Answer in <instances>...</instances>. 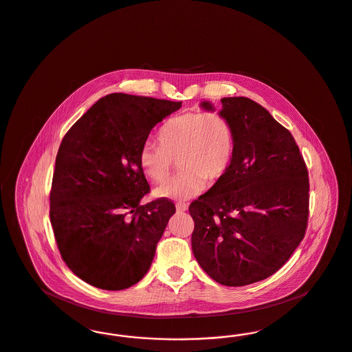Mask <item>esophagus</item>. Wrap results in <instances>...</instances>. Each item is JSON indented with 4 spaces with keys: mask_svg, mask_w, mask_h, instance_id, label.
Returning a JSON list of instances; mask_svg holds the SVG:
<instances>
[{
    "mask_svg": "<svg viewBox=\"0 0 352 352\" xmlns=\"http://www.w3.org/2000/svg\"><path fill=\"white\" fill-rule=\"evenodd\" d=\"M175 208H177V211H179V212H184V211H187L188 204H186V203H177V204H175Z\"/></svg>",
    "mask_w": 352,
    "mask_h": 352,
    "instance_id": "esophagus-1",
    "label": "esophagus"
}]
</instances>
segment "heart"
I'll return each instance as SVG.
<instances>
[{
  "instance_id": "b5f03b06",
  "label": "heart",
  "mask_w": 352,
  "mask_h": 352,
  "mask_svg": "<svg viewBox=\"0 0 352 352\" xmlns=\"http://www.w3.org/2000/svg\"><path fill=\"white\" fill-rule=\"evenodd\" d=\"M158 144L146 142L138 154L142 173L164 181L173 160L179 158L178 175L153 191L155 198L186 201L199 195L207 181H221L232 165L236 137L231 121L218 112H186L168 120L158 131Z\"/></svg>"
}]
</instances>
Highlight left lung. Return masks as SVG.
Instances as JSON below:
<instances>
[{"mask_svg": "<svg viewBox=\"0 0 352 352\" xmlns=\"http://www.w3.org/2000/svg\"><path fill=\"white\" fill-rule=\"evenodd\" d=\"M204 111L214 112L210 101ZM236 148L226 177L188 207L192 252L217 283L268 278L300 245L309 217V177L292 133L248 98L221 99Z\"/></svg>", "mask_w": 352, "mask_h": 352, "instance_id": "left-lung-1", "label": "left lung"}]
</instances>
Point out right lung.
<instances>
[{"instance_id":"obj_1","label":"right lung","mask_w":352,"mask_h":352,"mask_svg":"<svg viewBox=\"0 0 352 352\" xmlns=\"http://www.w3.org/2000/svg\"><path fill=\"white\" fill-rule=\"evenodd\" d=\"M181 101L111 94L68 131L55 161L50 220L62 258L104 290L137 284L151 268L175 206L141 204L149 184L138 154L151 129Z\"/></svg>"}]
</instances>
